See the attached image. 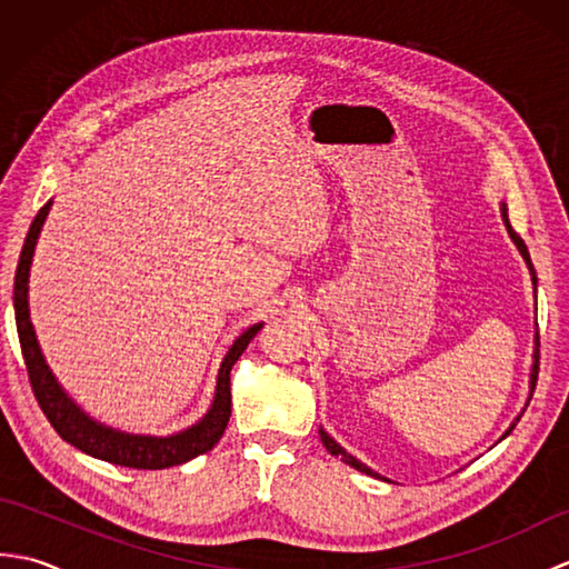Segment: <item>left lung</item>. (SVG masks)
Returning <instances> with one entry per match:
<instances>
[{"label": "left lung", "instance_id": "obj_1", "mask_svg": "<svg viewBox=\"0 0 569 569\" xmlns=\"http://www.w3.org/2000/svg\"><path fill=\"white\" fill-rule=\"evenodd\" d=\"M501 217H503V224H506V229H509V237L513 239V244L518 247V251H521V257H523V261H526V266H528V271H530V278H533V286H538V278H536V269H533V261H530V253H528V247H526V241L516 234V229L511 227V222H509V210H506V202H501ZM536 381H538V337H536V355H533V367H530V391L536 389ZM533 396V393H530ZM518 420V418H516ZM513 430V426L506 430V435H509ZM503 435V438H506ZM320 440H322V445L328 447V452L330 455H335V457H340L345 465H349V467H355L357 471H361V475H369V477H379L377 471L373 469H369L365 462H359L357 457H352L349 455L345 447L340 445V442H335L328 432H325L322 428H320Z\"/></svg>", "mask_w": 569, "mask_h": 569}]
</instances>
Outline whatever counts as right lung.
I'll return each instance as SVG.
<instances>
[{
    "label": "right lung",
    "instance_id": "1",
    "mask_svg": "<svg viewBox=\"0 0 569 569\" xmlns=\"http://www.w3.org/2000/svg\"><path fill=\"white\" fill-rule=\"evenodd\" d=\"M51 204L53 200H48L39 210V214H36V220L31 222L27 241H23V249L19 257L17 276H14V312H17V332L21 342V355H23V365H27V371H29L33 396L36 401H39L43 416L66 442L78 447V450H82L84 455L104 459V462H112L119 467L166 469V467L183 465L188 459L212 450V447L222 438L229 416H232L229 371H232L241 352H244L247 345L253 340V335L263 328V322L251 325V328L241 332L234 340V345L229 347V352L224 355L220 365V373H217L214 401L208 413H204L202 420H198L196 426L186 428L183 432L168 435V438H153V435H129V432L102 426V422L92 420L63 389H60L53 371L46 365L39 340H36L31 318H29L31 259H33L36 241H39L41 227L46 222L48 210H51Z\"/></svg>",
    "mask_w": 569,
    "mask_h": 569
}]
</instances>
